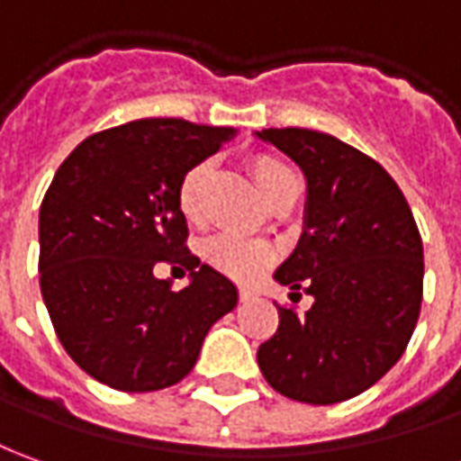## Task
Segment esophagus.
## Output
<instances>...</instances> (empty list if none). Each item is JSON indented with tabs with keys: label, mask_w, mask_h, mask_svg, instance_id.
<instances>
[{
	"label": "esophagus",
	"mask_w": 461,
	"mask_h": 461,
	"mask_svg": "<svg viewBox=\"0 0 461 461\" xmlns=\"http://www.w3.org/2000/svg\"><path fill=\"white\" fill-rule=\"evenodd\" d=\"M238 296H240V301H250L253 291H250V288H240V291H238Z\"/></svg>",
	"instance_id": "1"
}]
</instances>
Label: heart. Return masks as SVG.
<instances>
[{
  "label": "heart",
  "mask_w": 461,
  "mask_h": 461,
  "mask_svg": "<svg viewBox=\"0 0 461 461\" xmlns=\"http://www.w3.org/2000/svg\"><path fill=\"white\" fill-rule=\"evenodd\" d=\"M211 173L212 165L208 160H203V163L193 165L188 173L180 177V185H177V208H180V212L188 221H198L200 218L203 195H205V188H208ZM249 173L253 177V183L263 193V198L268 200V203H273L278 195H284L285 190L296 185L294 170L281 158L268 155V152H261V155H253L250 158ZM203 256L218 271H223L225 276H233L238 281L256 278L273 261V253L268 246L240 236L211 238L205 243V249H203Z\"/></svg>",
  "instance_id": "obj_1"
}]
</instances>
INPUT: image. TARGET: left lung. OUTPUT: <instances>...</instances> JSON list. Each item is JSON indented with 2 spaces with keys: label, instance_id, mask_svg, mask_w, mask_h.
I'll return each mask as SVG.
<instances>
[{
  "label": "left lung",
  "instance_id": "1",
  "mask_svg": "<svg viewBox=\"0 0 461 461\" xmlns=\"http://www.w3.org/2000/svg\"><path fill=\"white\" fill-rule=\"evenodd\" d=\"M306 176L303 233L276 281L313 296L278 329L258 366L278 394L336 404L366 392L404 354L424 291V249L404 193L376 160L303 128L256 132ZM301 298V294H298Z\"/></svg>",
  "mask_w": 461,
  "mask_h": 461
}]
</instances>
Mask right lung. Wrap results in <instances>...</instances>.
Here are the masks:
<instances>
[{"label": "right lung", "instance_id": "obj_1", "mask_svg": "<svg viewBox=\"0 0 461 461\" xmlns=\"http://www.w3.org/2000/svg\"><path fill=\"white\" fill-rule=\"evenodd\" d=\"M236 138L233 128L148 117L95 132L59 165L40 208V288L57 339L79 369L117 392L185 379L236 285L185 246L180 177ZM183 265L173 292L154 276Z\"/></svg>", "mask_w": 461, "mask_h": 461}]
</instances>
